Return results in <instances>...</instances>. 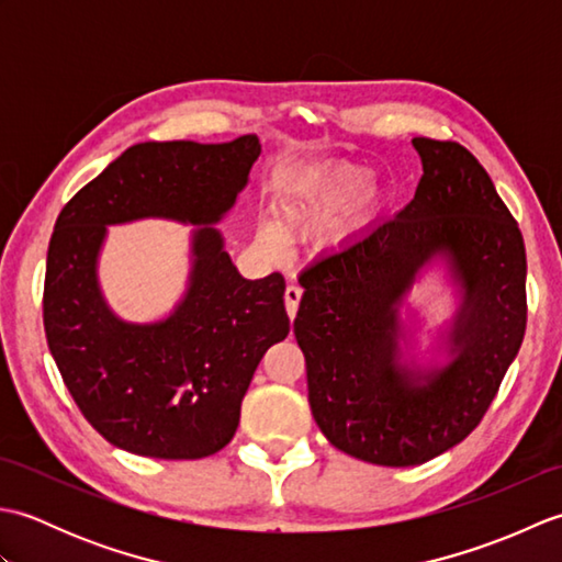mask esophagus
Masks as SVG:
<instances>
[{
	"mask_svg": "<svg viewBox=\"0 0 562 562\" xmlns=\"http://www.w3.org/2000/svg\"><path fill=\"white\" fill-rule=\"evenodd\" d=\"M300 302H302V288H296V284H288V290H284V306H288L290 318L296 316Z\"/></svg>",
	"mask_w": 562,
	"mask_h": 562,
	"instance_id": "obj_1",
	"label": "esophagus"
}]
</instances>
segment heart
<instances>
[{"instance_id":"obj_1","label":"heart","mask_w":562,"mask_h":562,"mask_svg":"<svg viewBox=\"0 0 562 562\" xmlns=\"http://www.w3.org/2000/svg\"><path fill=\"white\" fill-rule=\"evenodd\" d=\"M374 188V173L362 166H330L294 181L280 195L278 224L260 226V246L270 256H284L290 238L306 236L348 217Z\"/></svg>"}]
</instances>
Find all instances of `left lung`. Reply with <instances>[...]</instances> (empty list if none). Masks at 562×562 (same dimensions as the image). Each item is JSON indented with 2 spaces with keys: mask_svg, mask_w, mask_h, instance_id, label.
Listing matches in <instances>:
<instances>
[{
  "mask_svg": "<svg viewBox=\"0 0 562 562\" xmlns=\"http://www.w3.org/2000/svg\"><path fill=\"white\" fill-rule=\"evenodd\" d=\"M415 198L342 254L302 272L294 338L308 405L333 447L376 465H417L469 437L527 328V250L491 176L459 142L413 139ZM445 265L458 296L432 361L414 355L416 278Z\"/></svg>",
  "mask_w": 562,
  "mask_h": 562,
  "instance_id": "obj_1",
  "label": "left lung"
}]
</instances>
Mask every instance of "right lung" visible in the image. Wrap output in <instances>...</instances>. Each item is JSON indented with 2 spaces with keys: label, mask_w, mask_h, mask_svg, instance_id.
Masks as SVG:
<instances>
[{
  "label": "right lung",
  "mask_w": 562,
  "mask_h": 562,
  "mask_svg": "<svg viewBox=\"0 0 562 562\" xmlns=\"http://www.w3.org/2000/svg\"><path fill=\"white\" fill-rule=\"evenodd\" d=\"M260 157L256 135L224 145L142 142L59 212L47 248L43 324L83 417L113 447L151 459H202L232 441L262 355L288 338L280 272L246 280L220 224ZM139 218L195 225L175 312L149 325L117 317L98 282L108 226Z\"/></svg>",
  "instance_id": "right-lung-1"
}]
</instances>
